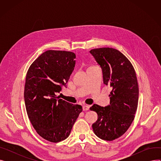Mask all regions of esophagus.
<instances>
[{"label":"esophagus","mask_w":161,"mask_h":161,"mask_svg":"<svg viewBox=\"0 0 161 161\" xmlns=\"http://www.w3.org/2000/svg\"><path fill=\"white\" fill-rule=\"evenodd\" d=\"M89 109V106L87 105H84L83 106V111H87Z\"/></svg>","instance_id":"34e87169"}]
</instances>
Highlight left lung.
Masks as SVG:
<instances>
[{
    "instance_id": "8db88e82",
    "label": "left lung",
    "mask_w": 161,
    "mask_h": 161,
    "mask_svg": "<svg viewBox=\"0 0 161 161\" xmlns=\"http://www.w3.org/2000/svg\"><path fill=\"white\" fill-rule=\"evenodd\" d=\"M90 53L102 69L104 83L112 88L109 105L90 108L98 115L92 127L100 139L112 141L124 134L134 119L139 95L136 74L130 61L117 49L102 47Z\"/></svg>"
}]
</instances>
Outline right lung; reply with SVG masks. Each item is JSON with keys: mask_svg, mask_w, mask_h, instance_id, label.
Wrapping results in <instances>:
<instances>
[{"mask_svg": "<svg viewBox=\"0 0 161 161\" xmlns=\"http://www.w3.org/2000/svg\"><path fill=\"white\" fill-rule=\"evenodd\" d=\"M75 58L73 52L47 50L32 63L27 73L24 98L29 119L40 136L51 142L69 137L83 110L81 106L56 95L63 86L66 87Z\"/></svg>", "mask_w": 161, "mask_h": 161, "instance_id": "1", "label": "right lung"}]
</instances>
